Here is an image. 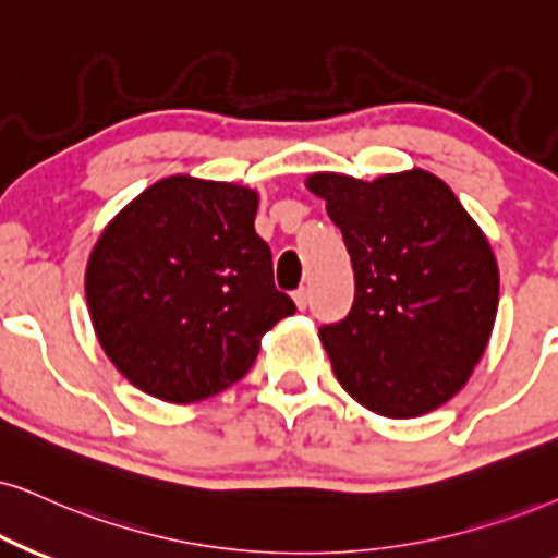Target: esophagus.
Masks as SVG:
<instances>
[{
    "label": "esophagus",
    "mask_w": 558,
    "mask_h": 558,
    "mask_svg": "<svg viewBox=\"0 0 558 558\" xmlns=\"http://www.w3.org/2000/svg\"><path fill=\"white\" fill-rule=\"evenodd\" d=\"M293 301H295V306H299V308H306L308 306V288L301 286L299 291L293 293Z\"/></svg>",
    "instance_id": "34e87169"
}]
</instances>
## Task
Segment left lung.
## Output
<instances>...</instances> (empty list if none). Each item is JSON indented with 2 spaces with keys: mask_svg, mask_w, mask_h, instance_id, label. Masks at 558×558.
Wrapping results in <instances>:
<instances>
[{
  "mask_svg": "<svg viewBox=\"0 0 558 558\" xmlns=\"http://www.w3.org/2000/svg\"><path fill=\"white\" fill-rule=\"evenodd\" d=\"M355 272L342 322L319 329L337 380L391 420L433 412L482 361L499 301L492 246L446 182L425 169L363 182L319 172Z\"/></svg>",
  "mask_w": 558,
  "mask_h": 558,
  "instance_id": "left-lung-1",
  "label": "left lung"
}]
</instances>
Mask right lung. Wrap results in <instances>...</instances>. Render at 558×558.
Returning a JSON list of instances; mask_svg holds the SVG:
<instances>
[{
    "label": "right lung",
    "mask_w": 558,
    "mask_h": 558,
    "mask_svg": "<svg viewBox=\"0 0 558 558\" xmlns=\"http://www.w3.org/2000/svg\"><path fill=\"white\" fill-rule=\"evenodd\" d=\"M255 216V190L174 174L105 227L84 278L92 327L141 391L174 404L214 397L295 312Z\"/></svg>",
    "instance_id": "right-lung-1"
}]
</instances>
